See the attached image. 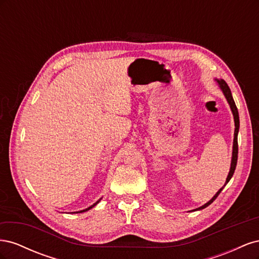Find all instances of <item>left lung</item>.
I'll return each instance as SVG.
<instances>
[{"mask_svg": "<svg viewBox=\"0 0 259 259\" xmlns=\"http://www.w3.org/2000/svg\"><path fill=\"white\" fill-rule=\"evenodd\" d=\"M216 81H217V83H218V85H219V88H221V90L223 91L224 95H225L227 101H228V104H229V106H230V108H231V111H232V114H233V119H234V126H236V128H234V138H233V149H232L231 166H230L229 174H228V176H227L226 183H225V185H224V187H225L227 184L229 183V180L231 179V177H232V175H233V173H234V169H236V166H237V161H238V133H239V127H240V120H239L238 108H237V106H236V103H234L233 97H232V95H231V91H230V89H229L228 84H227V83H226L224 80H222V79H221V80H217V79H216ZM224 187L221 188V189H219V190L217 191V193L214 195V197L211 198L207 203H205L204 205H202L201 207L195 208V209H193V210H200V209H203V208L207 207L209 204H211V203H213V202L215 201V199L218 197V194L222 192V190L224 189Z\"/></svg>", "mask_w": 259, "mask_h": 259, "instance_id": "obj_1", "label": "left lung"}]
</instances>
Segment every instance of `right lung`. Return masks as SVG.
<instances>
[{"mask_svg":"<svg viewBox=\"0 0 259 259\" xmlns=\"http://www.w3.org/2000/svg\"><path fill=\"white\" fill-rule=\"evenodd\" d=\"M100 200H101V199H100ZM100 200H98V201H97L96 203H94V204H93V205H91L90 207H88V208H85V209H82V210H80V211H74V213H83V211H86V210H89V209L93 208L94 206H95V205L97 204V203H99V201H100Z\"/></svg>","mask_w":259,"mask_h":259,"instance_id":"1","label":"right lung"}]
</instances>
